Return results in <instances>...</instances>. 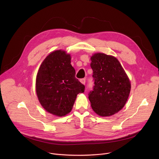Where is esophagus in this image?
Listing matches in <instances>:
<instances>
[{
    "label": "esophagus",
    "instance_id": "obj_1",
    "mask_svg": "<svg viewBox=\"0 0 159 159\" xmlns=\"http://www.w3.org/2000/svg\"><path fill=\"white\" fill-rule=\"evenodd\" d=\"M80 82L82 84H85V79H82L80 80Z\"/></svg>",
    "mask_w": 159,
    "mask_h": 159
}]
</instances>
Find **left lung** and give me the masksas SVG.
<instances>
[{
	"label": "left lung",
	"instance_id": "8db88e82",
	"mask_svg": "<svg viewBox=\"0 0 159 159\" xmlns=\"http://www.w3.org/2000/svg\"><path fill=\"white\" fill-rule=\"evenodd\" d=\"M90 66L94 80L89 99L94 111L101 116H110L120 111L129 95L131 84L118 60L102 53L94 54Z\"/></svg>",
	"mask_w": 159,
	"mask_h": 159
}]
</instances>
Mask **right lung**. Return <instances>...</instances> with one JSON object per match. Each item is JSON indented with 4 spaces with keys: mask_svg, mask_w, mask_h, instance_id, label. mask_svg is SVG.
<instances>
[{
    "mask_svg": "<svg viewBox=\"0 0 159 159\" xmlns=\"http://www.w3.org/2000/svg\"><path fill=\"white\" fill-rule=\"evenodd\" d=\"M71 57L63 50L49 54L42 62L36 80L38 100L47 112L57 116L69 113L85 86L75 78Z\"/></svg>",
    "mask_w": 159,
    "mask_h": 159,
    "instance_id": "1",
    "label": "right lung"
}]
</instances>
